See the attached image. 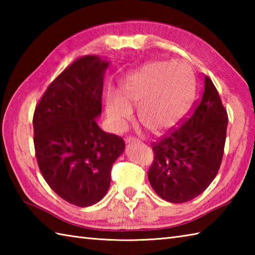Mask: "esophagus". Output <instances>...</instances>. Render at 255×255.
Masks as SVG:
<instances>
[{"mask_svg": "<svg viewBox=\"0 0 255 255\" xmlns=\"http://www.w3.org/2000/svg\"><path fill=\"white\" fill-rule=\"evenodd\" d=\"M125 141H126L127 143H130V142H139V139L136 138V137L129 136V137H127L126 139H125Z\"/></svg>", "mask_w": 255, "mask_h": 255, "instance_id": "1", "label": "esophagus"}]
</instances>
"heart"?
Here are the masks:
<instances>
[{"instance_id": "b5f03b06", "label": "heart", "mask_w": 255, "mask_h": 255, "mask_svg": "<svg viewBox=\"0 0 255 255\" xmlns=\"http://www.w3.org/2000/svg\"><path fill=\"white\" fill-rule=\"evenodd\" d=\"M192 73L184 63L152 62L132 74L121 94L108 95L106 111L124 127L138 106L139 121L152 133H163L185 117L193 99Z\"/></svg>"}]
</instances>
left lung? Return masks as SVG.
I'll return each instance as SVG.
<instances>
[{
  "label": "left lung",
  "mask_w": 255,
  "mask_h": 255,
  "mask_svg": "<svg viewBox=\"0 0 255 255\" xmlns=\"http://www.w3.org/2000/svg\"><path fill=\"white\" fill-rule=\"evenodd\" d=\"M228 114L217 89L204 75V93L180 127L152 143L151 186L170 203L197 197L217 175L224 156Z\"/></svg>",
  "instance_id": "1"
}]
</instances>
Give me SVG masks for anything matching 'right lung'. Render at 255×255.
<instances>
[{
    "label": "right lung",
    "instance_id": "1",
    "mask_svg": "<svg viewBox=\"0 0 255 255\" xmlns=\"http://www.w3.org/2000/svg\"><path fill=\"white\" fill-rule=\"evenodd\" d=\"M108 62L83 56L48 86L35 108L34 144L48 185L68 203L88 207L105 196L124 139L103 131V80Z\"/></svg>",
    "mask_w": 255,
    "mask_h": 255
}]
</instances>
